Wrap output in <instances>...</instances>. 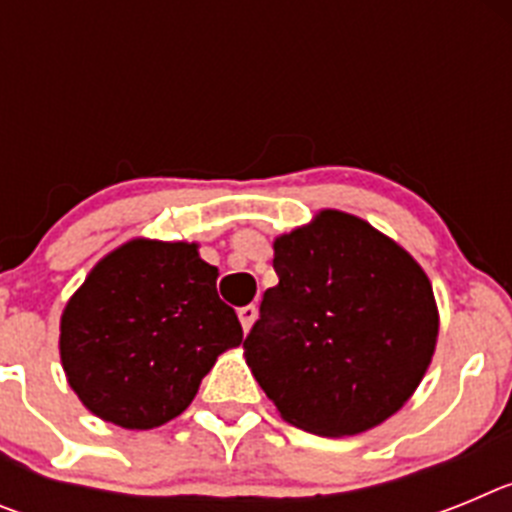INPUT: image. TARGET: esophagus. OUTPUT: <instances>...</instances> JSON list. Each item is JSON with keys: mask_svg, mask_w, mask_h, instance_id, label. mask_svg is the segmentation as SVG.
Here are the masks:
<instances>
[{"mask_svg": "<svg viewBox=\"0 0 512 512\" xmlns=\"http://www.w3.org/2000/svg\"><path fill=\"white\" fill-rule=\"evenodd\" d=\"M256 315H259V310H256V305H246V307H241V310H238V318H241V325H243V330H251V325H253V320H256Z\"/></svg>", "mask_w": 512, "mask_h": 512, "instance_id": "34e87169", "label": "esophagus"}]
</instances>
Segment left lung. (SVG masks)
<instances>
[{
  "mask_svg": "<svg viewBox=\"0 0 512 512\" xmlns=\"http://www.w3.org/2000/svg\"><path fill=\"white\" fill-rule=\"evenodd\" d=\"M279 284L243 341L246 364L284 420L356 436L408 402L431 364L438 312L425 271L346 212L274 243Z\"/></svg>",
  "mask_w": 512,
  "mask_h": 512,
  "instance_id": "obj_1",
  "label": "left lung"
}]
</instances>
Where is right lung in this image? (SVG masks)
I'll use <instances>...</instances> for the list:
<instances>
[{"mask_svg":"<svg viewBox=\"0 0 512 512\" xmlns=\"http://www.w3.org/2000/svg\"><path fill=\"white\" fill-rule=\"evenodd\" d=\"M238 315L194 243L130 241L104 256L61 318V361L79 400L122 428H156L187 410Z\"/></svg>","mask_w":512,"mask_h":512,"instance_id":"obj_1","label":"right lung"}]
</instances>
